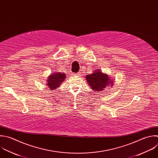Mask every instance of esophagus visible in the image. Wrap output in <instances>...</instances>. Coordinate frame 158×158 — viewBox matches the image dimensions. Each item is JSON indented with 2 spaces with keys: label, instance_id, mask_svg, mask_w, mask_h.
I'll return each instance as SVG.
<instances>
[{
  "label": "esophagus",
  "instance_id": "1",
  "mask_svg": "<svg viewBox=\"0 0 158 158\" xmlns=\"http://www.w3.org/2000/svg\"><path fill=\"white\" fill-rule=\"evenodd\" d=\"M81 75L80 72H78V73H72V75L73 76H80Z\"/></svg>",
  "mask_w": 158,
  "mask_h": 158
}]
</instances>
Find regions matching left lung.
<instances>
[{
    "label": "left lung",
    "mask_w": 158,
    "mask_h": 158,
    "mask_svg": "<svg viewBox=\"0 0 158 158\" xmlns=\"http://www.w3.org/2000/svg\"><path fill=\"white\" fill-rule=\"evenodd\" d=\"M85 78L90 88L97 92L105 90L107 86H112L114 81L107 74L99 69L94 70L93 73L87 75Z\"/></svg>",
    "instance_id": "obj_1"
}]
</instances>
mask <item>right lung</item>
Here are the masks:
<instances>
[{
	"label": "right lung",
	"instance_id": "add662e5",
	"mask_svg": "<svg viewBox=\"0 0 158 158\" xmlns=\"http://www.w3.org/2000/svg\"><path fill=\"white\" fill-rule=\"evenodd\" d=\"M65 75H66L64 73L55 72L48 76L46 81V85L49 88V89H51L52 91H54V89L58 88L66 78Z\"/></svg>",
	"mask_w": 158,
	"mask_h": 158
}]
</instances>
